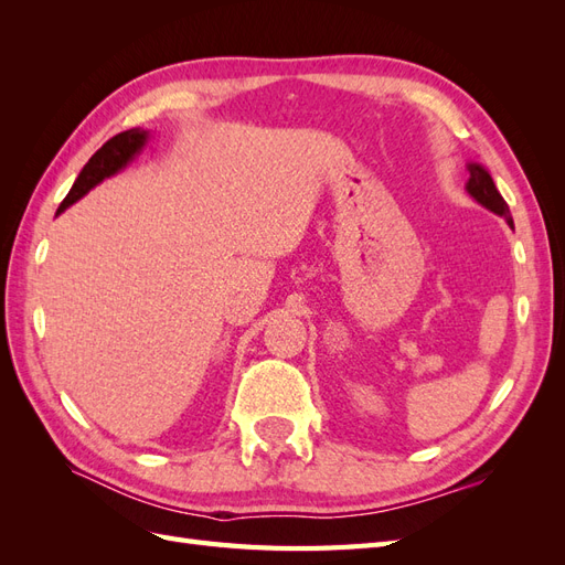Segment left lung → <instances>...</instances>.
<instances>
[{"label": "left lung", "mask_w": 565, "mask_h": 565, "mask_svg": "<svg viewBox=\"0 0 565 565\" xmlns=\"http://www.w3.org/2000/svg\"><path fill=\"white\" fill-rule=\"evenodd\" d=\"M467 191L471 193V198H476L478 202L488 207L490 212L500 214L507 218L509 226H514V221H511L509 214V204L504 202V198L498 193V188H494L490 174L481 164H469V183H467Z\"/></svg>", "instance_id": "1"}]
</instances>
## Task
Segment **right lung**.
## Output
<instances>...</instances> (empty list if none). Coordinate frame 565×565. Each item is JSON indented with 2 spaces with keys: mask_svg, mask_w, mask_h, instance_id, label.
<instances>
[{
  "mask_svg": "<svg viewBox=\"0 0 565 565\" xmlns=\"http://www.w3.org/2000/svg\"><path fill=\"white\" fill-rule=\"evenodd\" d=\"M146 136H148V131L127 129L122 134L113 136L110 141H106L104 146H100L92 156V160L84 164L77 181L71 188V193H67L65 200L61 202L58 214L65 207H71V204L77 202L82 195H87L96 183H100L106 177H113L115 172H119V169H122L136 156V152L143 148Z\"/></svg>",
  "mask_w": 565,
  "mask_h": 565,
  "instance_id": "1",
  "label": "right lung"
}]
</instances>
